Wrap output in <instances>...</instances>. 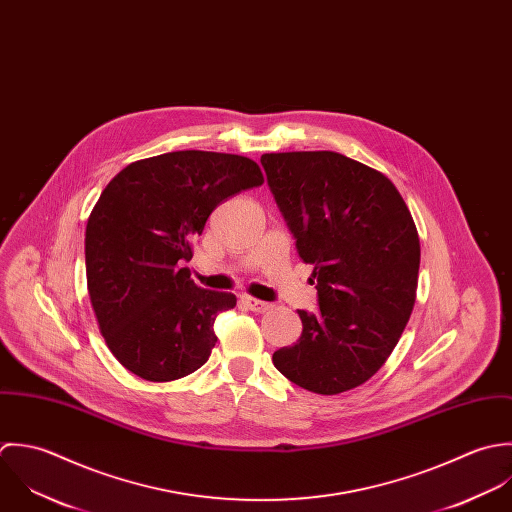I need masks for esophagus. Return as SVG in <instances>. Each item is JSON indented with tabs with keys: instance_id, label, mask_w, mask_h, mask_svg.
I'll list each match as a JSON object with an SVG mask.
<instances>
[{
	"instance_id": "esophagus-1",
	"label": "esophagus",
	"mask_w": 512,
	"mask_h": 512,
	"mask_svg": "<svg viewBox=\"0 0 512 512\" xmlns=\"http://www.w3.org/2000/svg\"><path fill=\"white\" fill-rule=\"evenodd\" d=\"M241 303L245 305V307L249 308V310H253V312H267V310H271V303H265V301H259V299H255V297H249V295H245V297H241Z\"/></svg>"
}]
</instances>
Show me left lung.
Listing matches in <instances>:
<instances>
[{"label": "left lung", "mask_w": 512, "mask_h": 512, "mask_svg": "<svg viewBox=\"0 0 512 512\" xmlns=\"http://www.w3.org/2000/svg\"><path fill=\"white\" fill-rule=\"evenodd\" d=\"M267 184L310 263L318 310L273 354L308 392L334 396L370 380L396 348L415 303L419 237L396 186L338 152L263 154Z\"/></svg>", "instance_id": "left-lung-1"}]
</instances>
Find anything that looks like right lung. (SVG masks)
<instances>
[{
    "instance_id": "1",
    "label": "right lung",
    "mask_w": 512,
    "mask_h": 512,
    "mask_svg": "<svg viewBox=\"0 0 512 512\" xmlns=\"http://www.w3.org/2000/svg\"><path fill=\"white\" fill-rule=\"evenodd\" d=\"M261 184L245 156L180 150L132 162L104 188L87 221V287L104 342L126 370L170 382L207 362L213 322L237 299L198 287L180 263L217 205Z\"/></svg>"
}]
</instances>
